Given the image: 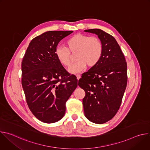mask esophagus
Instances as JSON below:
<instances>
[{"label": "esophagus", "mask_w": 150, "mask_h": 150, "mask_svg": "<svg viewBox=\"0 0 150 150\" xmlns=\"http://www.w3.org/2000/svg\"><path fill=\"white\" fill-rule=\"evenodd\" d=\"M76 77H77V79H78V80L81 78V75H79V74H77V75H76Z\"/></svg>", "instance_id": "obj_1"}]
</instances>
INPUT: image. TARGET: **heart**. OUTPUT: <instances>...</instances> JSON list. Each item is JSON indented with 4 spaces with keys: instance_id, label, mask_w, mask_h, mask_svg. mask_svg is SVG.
Instances as JSON below:
<instances>
[{
    "instance_id": "heart-1",
    "label": "heart",
    "mask_w": 150,
    "mask_h": 150,
    "mask_svg": "<svg viewBox=\"0 0 150 150\" xmlns=\"http://www.w3.org/2000/svg\"><path fill=\"white\" fill-rule=\"evenodd\" d=\"M66 45L58 46L55 50L56 57L60 64L68 67L72 62L71 54L75 53L76 62L71 66L69 72L77 74L83 71L87 66H96L100 60L103 53V45L97 37L76 34L69 37Z\"/></svg>"
}]
</instances>
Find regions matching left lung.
Returning <instances> with one entry per match:
<instances>
[{"label": "left lung", "instance_id": "obj_1", "mask_svg": "<svg viewBox=\"0 0 150 150\" xmlns=\"http://www.w3.org/2000/svg\"><path fill=\"white\" fill-rule=\"evenodd\" d=\"M85 31L98 35L103 53L97 65L82 75L78 85L85 93L82 100L85 117L102 124L112 119L120 108L127 81V63L112 35L100 29Z\"/></svg>", "mask_w": 150, "mask_h": 150}]
</instances>
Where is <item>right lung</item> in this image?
<instances>
[{"instance_id": "right-lung-1", "label": "right lung", "mask_w": 150, "mask_h": 150, "mask_svg": "<svg viewBox=\"0 0 150 150\" xmlns=\"http://www.w3.org/2000/svg\"><path fill=\"white\" fill-rule=\"evenodd\" d=\"M73 31H50L33 38L21 63L22 86L28 108L40 121L52 123L65 113L67 101L78 85L57 60L59 41Z\"/></svg>"}]
</instances>
